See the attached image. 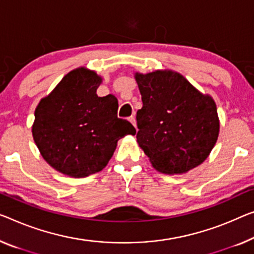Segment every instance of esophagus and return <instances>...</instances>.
<instances>
[{
	"instance_id": "esophagus-1",
	"label": "esophagus",
	"mask_w": 254,
	"mask_h": 254,
	"mask_svg": "<svg viewBox=\"0 0 254 254\" xmlns=\"http://www.w3.org/2000/svg\"><path fill=\"white\" fill-rule=\"evenodd\" d=\"M128 121H130L132 126H133L134 127H137V124H135V119H134V116H130V117H128Z\"/></svg>"
}]
</instances>
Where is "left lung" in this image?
Returning a JSON list of instances; mask_svg holds the SVG:
<instances>
[{"mask_svg":"<svg viewBox=\"0 0 254 254\" xmlns=\"http://www.w3.org/2000/svg\"><path fill=\"white\" fill-rule=\"evenodd\" d=\"M142 108L137 112V141L151 165L183 175L203 163L217 142L214 100L172 70L135 73Z\"/></svg>","mask_w":254,"mask_h":254,"instance_id":"obj_1","label":"left lung"}]
</instances>
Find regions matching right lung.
Segmentation results:
<instances>
[{"label": "right lung", "instance_id": "1", "mask_svg": "<svg viewBox=\"0 0 254 254\" xmlns=\"http://www.w3.org/2000/svg\"><path fill=\"white\" fill-rule=\"evenodd\" d=\"M101 81L96 71L76 68L35 109L34 141L44 160L66 176L84 178L101 171L117 141L135 134L128 121L117 117L116 98L98 97Z\"/></svg>", "mask_w": 254, "mask_h": 254}]
</instances>
